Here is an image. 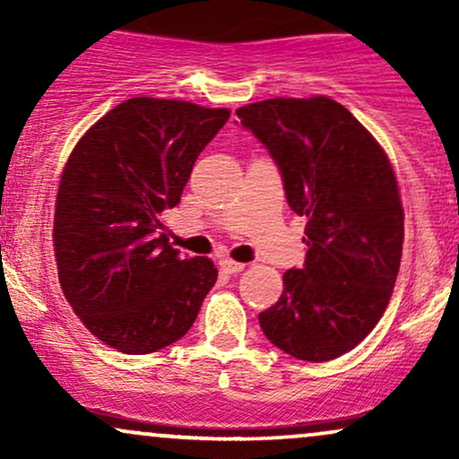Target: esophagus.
Returning a JSON list of instances; mask_svg holds the SVG:
<instances>
[{
    "mask_svg": "<svg viewBox=\"0 0 459 459\" xmlns=\"http://www.w3.org/2000/svg\"><path fill=\"white\" fill-rule=\"evenodd\" d=\"M220 267H222L224 272H229V273H239V272H244V263H237V261H233V259H222L220 261Z\"/></svg>",
    "mask_w": 459,
    "mask_h": 459,
    "instance_id": "1",
    "label": "esophagus"
}]
</instances>
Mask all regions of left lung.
Wrapping results in <instances>:
<instances>
[{
    "mask_svg": "<svg viewBox=\"0 0 459 459\" xmlns=\"http://www.w3.org/2000/svg\"><path fill=\"white\" fill-rule=\"evenodd\" d=\"M307 222L308 252L284 272L282 296L259 313L263 334L298 360L354 350L391 302L403 246V207L386 152L328 97L267 99L237 109Z\"/></svg>",
    "mask_w": 459,
    "mask_h": 459,
    "instance_id": "obj_1",
    "label": "left lung"
}]
</instances>
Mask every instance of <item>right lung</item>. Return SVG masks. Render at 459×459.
I'll list each match as a JSON object with an SVG mask.
<instances>
[{
    "label": "right lung",
    "mask_w": 459,
    "mask_h": 459,
    "mask_svg": "<svg viewBox=\"0 0 459 459\" xmlns=\"http://www.w3.org/2000/svg\"><path fill=\"white\" fill-rule=\"evenodd\" d=\"M229 116L172 99H127L68 157L56 198L57 276L82 324L123 354H151L186 336L218 281L212 261L168 244L161 218Z\"/></svg>",
    "instance_id": "add662e5"
}]
</instances>
